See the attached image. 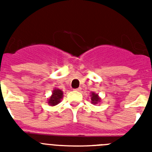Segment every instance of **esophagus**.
<instances>
[{
    "instance_id": "1",
    "label": "esophagus",
    "mask_w": 152,
    "mask_h": 152,
    "mask_svg": "<svg viewBox=\"0 0 152 152\" xmlns=\"http://www.w3.org/2000/svg\"><path fill=\"white\" fill-rule=\"evenodd\" d=\"M75 91H81V88H76V89H75Z\"/></svg>"
}]
</instances>
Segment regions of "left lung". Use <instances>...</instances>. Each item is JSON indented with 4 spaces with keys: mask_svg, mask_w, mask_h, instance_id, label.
<instances>
[{
    "mask_svg": "<svg viewBox=\"0 0 152 152\" xmlns=\"http://www.w3.org/2000/svg\"><path fill=\"white\" fill-rule=\"evenodd\" d=\"M100 98L98 97V95L96 94H94V93H92V94H91V100H92V103H94V104H96V103H97L98 102L100 101Z\"/></svg>",
    "mask_w": 152,
    "mask_h": 152,
    "instance_id": "1",
    "label": "left lung"
}]
</instances>
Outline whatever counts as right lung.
<instances>
[{"instance_id": "obj_1", "label": "right lung", "mask_w": 152, "mask_h": 152, "mask_svg": "<svg viewBox=\"0 0 152 152\" xmlns=\"http://www.w3.org/2000/svg\"><path fill=\"white\" fill-rule=\"evenodd\" d=\"M63 96V92L59 89H55L52 92V95L49 100V103L51 106H56L61 101Z\"/></svg>"}]
</instances>
